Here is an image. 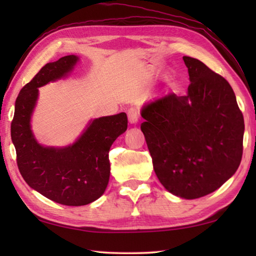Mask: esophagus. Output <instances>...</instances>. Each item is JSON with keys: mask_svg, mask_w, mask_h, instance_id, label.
Returning a JSON list of instances; mask_svg holds the SVG:
<instances>
[{"mask_svg": "<svg viewBox=\"0 0 256 256\" xmlns=\"http://www.w3.org/2000/svg\"><path fill=\"white\" fill-rule=\"evenodd\" d=\"M128 122L131 124H136L138 122L140 114H138V110L136 108H130L128 110Z\"/></svg>", "mask_w": 256, "mask_h": 256, "instance_id": "1", "label": "esophagus"}]
</instances>
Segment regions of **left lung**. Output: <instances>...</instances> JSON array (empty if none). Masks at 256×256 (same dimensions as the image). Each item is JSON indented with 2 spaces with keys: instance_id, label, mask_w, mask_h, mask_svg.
<instances>
[{
  "instance_id": "left-lung-1",
  "label": "left lung",
  "mask_w": 256,
  "mask_h": 256,
  "mask_svg": "<svg viewBox=\"0 0 256 256\" xmlns=\"http://www.w3.org/2000/svg\"><path fill=\"white\" fill-rule=\"evenodd\" d=\"M183 60L190 81L188 94L146 104L141 131L160 183L174 196L193 200L235 174L245 126L228 81L201 60Z\"/></svg>"
}]
</instances>
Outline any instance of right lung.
<instances>
[{
	"label": "right lung",
	"instance_id": "add662e5",
	"mask_svg": "<svg viewBox=\"0 0 256 256\" xmlns=\"http://www.w3.org/2000/svg\"><path fill=\"white\" fill-rule=\"evenodd\" d=\"M78 60V56L68 55L42 66L20 90L11 123L16 164L26 183L50 200L72 206L89 204L105 192L110 174L108 152L112 142L128 128V116L120 112L92 120L68 146L38 144L30 125L38 88L68 76Z\"/></svg>",
	"mask_w": 256,
	"mask_h": 256
}]
</instances>
